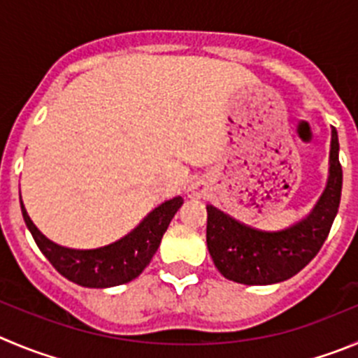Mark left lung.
I'll list each match as a JSON object with an SVG mask.
<instances>
[{
	"label": "left lung",
	"mask_w": 358,
	"mask_h": 358,
	"mask_svg": "<svg viewBox=\"0 0 358 358\" xmlns=\"http://www.w3.org/2000/svg\"><path fill=\"white\" fill-rule=\"evenodd\" d=\"M343 168L339 139L332 129L330 176L325 192L307 219L282 231H259L208 205L206 245L226 279L240 285H273L299 273L320 252L339 210Z\"/></svg>",
	"instance_id": "1"
}]
</instances>
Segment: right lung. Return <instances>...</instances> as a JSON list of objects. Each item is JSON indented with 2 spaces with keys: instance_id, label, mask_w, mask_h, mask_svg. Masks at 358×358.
I'll return each mask as SVG.
<instances>
[{
  "instance_id": "1",
  "label": "right lung",
  "mask_w": 358,
  "mask_h": 358,
  "mask_svg": "<svg viewBox=\"0 0 358 358\" xmlns=\"http://www.w3.org/2000/svg\"><path fill=\"white\" fill-rule=\"evenodd\" d=\"M183 205V199L173 198L157 206L138 228L115 243L99 249H69L51 242L42 235L26 213L21 201L22 217L42 255L69 280L86 288H109L136 279L152 262L169 222Z\"/></svg>"
}]
</instances>
